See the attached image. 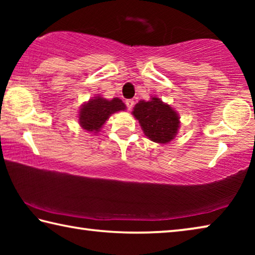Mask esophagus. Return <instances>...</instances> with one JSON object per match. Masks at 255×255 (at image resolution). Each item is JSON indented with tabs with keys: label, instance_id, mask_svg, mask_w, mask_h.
<instances>
[{
	"label": "esophagus",
	"instance_id": "1",
	"mask_svg": "<svg viewBox=\"0 0 255 255\" xmlns=\"http://www.w3.org/2000/svg\"><path fill=\"white\" fill-rule=\"evenodd\" d=\"M133 105H135V101H133L132 99H129V100L126 101V106H127V108H128L129 110L131 109V108L133 107Z\"/></svg>",
	"mask_w": 255,
	"mask_h": 255
}]
</instances>
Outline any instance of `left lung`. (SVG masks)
Returning <instances> with one entry per match:
<instances>
[{
    "instance_id": "1",
    "label": "left lung",
    "mask_w": 255,
    "mask_h": 255,
    "mask_svg": "<svg viewBox=\"0 0 255 255\" xmlns=\"http://www.w3.org/2000/svg\"><path fill=\"white\" fill-rule=\"evenodd\" d=\"M132 115L139 122L145 135L155 143H169L174 139L178 132L179 115L156 97L149 101L138 102L133 108Z\"/></svg>"
}]
</instances>
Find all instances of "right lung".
I'll use <instances>...</instances> for the list:
<instances>
[{
    "mask_svg": "<svg viewBox=\"0 0 255 255\" xmlns=\"http://www.w3.org/2000/svg\"><path fill=\"white\" fill-rule=\"evenodd\" d=\"M124 110H126V106L118 98L107 100L101 97H94L82 106L79 123L85 130L97 133L112 114Z\"/></svg>",
    "mask_w": 255,
    "mask_h": 255,
    "instance_id": "1",
    "label": "right lung"
}]
</instances>
